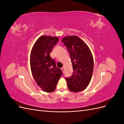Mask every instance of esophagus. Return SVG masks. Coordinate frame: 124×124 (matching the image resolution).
<instances>
[{
    "mask_svg": "<svg viewBox=\"0 0 124 124\" xmlns=\"http://www.w3.org/2000/svg\"><path fill=\"white\" fill-rule=\"evenodd\" d=\"M61 70H62V72H64V70H65V68H64V67H62V68H61Z\"/></svg>",
    "mask_w": 124,
    "mask_h": 124,
    "instance_id": "1",
    "label": "esophagus"
}]
</instances>
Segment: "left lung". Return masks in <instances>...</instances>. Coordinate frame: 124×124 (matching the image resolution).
Masks as SVG:
<instances>
[{
    "label": "left lung",
    "instance_id": "1",
    "mask_svg": "<svg viewBox=\"0 0 124 124\" xmlns=\"http://www.w3.org/2000/svg\"><path fill=\"white\" fill-rule=\"evenodd\" d=\"M62 41L67 47L72 62L73 72L66 78L69 91L74 93L83 91L92 79L93 59L89 47L77 36L65 37Z\"/></svg>",
    "mask_w": 124,
    "mask_h": 124
}]
</instances>
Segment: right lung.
Here are the masks:
<instances>
[{"label":"right lung","instance_id":"obj_1","mask_svg":"<svg viewBox=\"0 0 124 124\" xmlns=\"http://www.w3.org/2000/svg\"><path fill=\"white\" fill-rule=\"evenodd\" d=\"M59 40L58 37L42 36L36 41L30 56L32 76L36 83L46 93L54 92L62 72L56 67L50 53Z\"/></svg>","mask_w":124,"mask_h":124}]
</instances>
